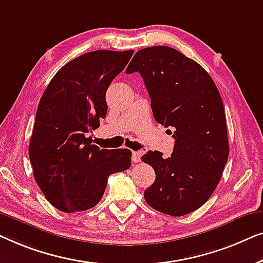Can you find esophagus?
<instances>
[{"label":"esophagus","mask_w":263,"mask_h":263,"mask_svg":"<svg viewBox=\"0 0 263 263\" xmlns=\"http://www.w3.org/2000/svg\"><path fill=\"white\" fill-rule=\"evenodd\" d=\"M142 155L143 151H132V161L135 163H138V162H140V158H142Z\"/></svg>","instance_id":"34e87169"}]
</instances>
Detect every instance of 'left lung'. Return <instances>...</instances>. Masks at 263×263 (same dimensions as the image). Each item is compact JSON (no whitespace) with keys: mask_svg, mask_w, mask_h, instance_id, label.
Returning <instances> with one entry per match:
<instances>
[{"mask_svg":"<svg viewBox=\"0 0 263 263\" xmlns=\"http://www.w3.org/2000/svg\"><path fill=\"white\" fill-rule=\"evenodd\" d=\"M139 72L151 99L155 120L175 127L173 154L142 157L156 173L144 192L147 205L180 217L198 210L216 190L229 157L224 105L206 70L173 47L139 50L126 73Z\"/></svg>","mask_w":263,"mask_h":263,"instance_id":"left-lung-1","label":"left lung"}]
</instances>
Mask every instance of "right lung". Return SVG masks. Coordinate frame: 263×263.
Wrapping results in <instances>:
<instances>
[{
    "instance_id": "right-lung-1",
    "label": "right lung",
    "mask_w": 263,
    "mask_h": 263,
    "mask_svg": "<svg viewBox=\"0 0 263 263\" xmlns=\"http://www.w3.org/2000/svg\"><path fill=\"white\" fill-rule=\"evenodd\" d=\"M133 52L96 50L72 59L58 70L40 99L29 161L40 190L59 211L94 207L110 174L131 167L130 150H100L87 133L106 117V91Z\"/></svg>"
}]
</instances>
